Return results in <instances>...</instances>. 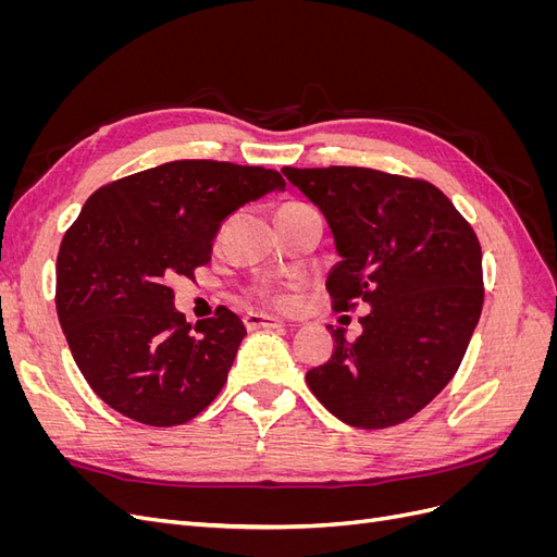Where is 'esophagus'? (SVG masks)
I'll use <instances>...</instances> for the list:
<instances>
[{"mask_svg":"<svg viewBox=\"0 0 557 557\" xmlns=\"http://www.w3.org/2000/svg\"><path fill=\"white\" fill-rule=\"evenodd\" d=\"M244 325L248 330H274V327H283V320L274 318L269 313H258V311H248L244 315Z\"/></svg>","mask_w":557,"mask_h":557,"instance_id":"obj_1","label":"esophagus"}]
</instances>
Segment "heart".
Segmentation results:
<instances>
[{"label":"heart","instance_id":"obj_1","mask_svg":"<svg viewBox=\"0 0 557 557\" xmlns=\"http://www.w3.org/2000/svg\"><path fill=\"white\" fill-rule=\"evenodd\" d=\"M258 295L269 301H274V305H281V307L290 305L288 288H274V285H264V288H258Z\"/></svg>","mask_w":557,"mask_h":557}]
</instances>
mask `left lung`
<instances>
[{
	"instance_id": "8db88e82",
	"label": "left lung",
	"mask_w": 557,
	"mask_h": 557,
	"mask_svg": "<svg viewBox=\"0 0 557 557\" xmlns=\"http://www.w3.org/2000/svg\"><path fill=\"white\" fill-rule=\"evenodd\" d=\"M325 213L342 262L332 309L372 307L362 334L332 330V358L307 372L311 393L344 423L383 430L413 418L458 372L483 309L476 232L423 178L369 166H283Z\"/></svg>"
}]
</instances>
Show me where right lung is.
Listing matches in <instances>:
<instances>
[{
  "label": "right lung",
  "mask_w": 557,
  "mask_h": 557,
  "mask_svg": "<svg viewBox=\"0 0 557 557\" xmlns=\"http://www.w3.org/2000/svg\"><path fill=\"white\" fill-rule=\"evenodd\" d=\"M285 188L264 166L174 160L95 190L58 252L55 309L95 395L137 423L193 420L223 391L246 327L218 307L193 327L172 281L211 260L223 221Z\"/></svg>",
  "instance_id": "right-lung-1"
}]
</instances>
